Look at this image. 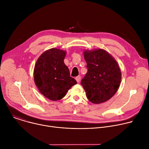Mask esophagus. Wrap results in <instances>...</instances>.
<instances>
[{
    "mask_svg": "<svg viewBox=\"0 0 149 149\" xmlns=\"http://www.w3.org/2000/svg\"><path fill=\"white\" fill-rule=\"evenodd\" d=\"M75 79L76 81H77V82H79L80 81V79H81V76L80 75H78L77 77H75Z\"/></svg>",
    "mask_w": 149,
    "mask_h": 149,
    "instance_id": "1",
    "label": "esophagus"
}]
</instances>
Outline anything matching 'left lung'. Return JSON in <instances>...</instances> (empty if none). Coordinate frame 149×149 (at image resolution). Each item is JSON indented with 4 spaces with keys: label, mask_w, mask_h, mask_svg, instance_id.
Instances as JSON below:
<instances>
[{
    "label": "left lung",
    "mask_w": 149,
    "mask_h": 149,
    "mask_svg": "<svg viewBox=\"0 0 149 149\" xmlns=\"http://www.w3.org/2000/svg\"><path fill=\"white\" fill-rule=\"evenodd\" d=\"M83 54L88 72L81 84L87 98L97 104L108 101L117 93L121 83V72L117 62L102 49H86Z\"/></svg>",
    "instance_id": "obj_1"
}]
</instances>
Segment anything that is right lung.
Masks as SVG:
<instances>
[{"mask_svg":"<svg viewBox=\"0 0 149 149\" xmlns=\"http://www.w3.org/2000/svg\"><path fill=\"white\" fill-rule=\"evenodd\" d=\"M66 51L51 48L42 53L37 59L33 70L34 81L39 92L52 101L64 97L77 82L70 77L64 63Z\"/></svg>","mask_w":149,"mask_h":149,"instance_id":"1","label":"right lung"}]
</instances>
